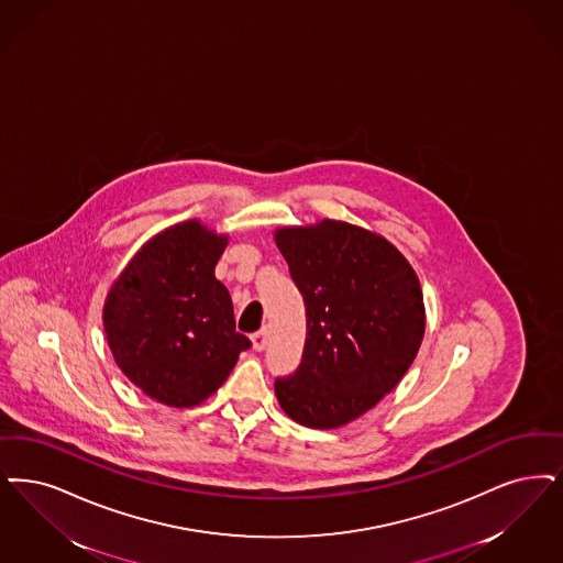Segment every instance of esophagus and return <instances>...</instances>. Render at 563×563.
I'll return each mask as SVG.
<instances>
[{"label": "esophagus", "instance_id": "esophagus-1", "mask_svg": "<svg viewBox=\"0 0 563 563\" xmlns=\"http://www.w3.org/2000/svg\"><path fill=\"white\" fill-rule=\"evenodd\" d=\"M251 341H253V350H255V352L266 350V345H268V333H266V329H262V331L253 333V335H251Z\"/></svg>", "mask_w": 563, "mask_h": 563}]
</instances>
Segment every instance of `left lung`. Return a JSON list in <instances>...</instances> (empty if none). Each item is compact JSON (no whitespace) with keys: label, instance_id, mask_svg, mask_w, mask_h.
Instances as JSON below:
<instances>
[{"label":"left lung","instance_id":"obj_1","mask_svg":"<svg viewBox=\"0 0 563 563\" xmlns=\"http://www.w3.org/2000/svg\"><path fill=\"white\" fill-rule=\"evenodd\" d=\"M276 245L306 303L299 366L276 377L283 410L301 426L339 428L405 377L423 331V292L405 255L358 225L283 228Z\"/></svg>","mask_w":563,"mask_h":563}]
</instances>
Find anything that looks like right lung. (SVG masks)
<instances>
[{"label":"right lung","instance_id":"add662e5","mask_svg":"<svg viewBox=\"0 0 563 563\" xmlns=\"http://www.w3.org/2000/svg\"><path fill=\"white\" fill-rule=\"evenodd\" d=\"M224 247V236L199 222L167 228L135 253L107 297L114 361L163 405H201L251 347L213 274Z\"/></svg>","mask_w":563,"mask_h":563}]
</instances>
